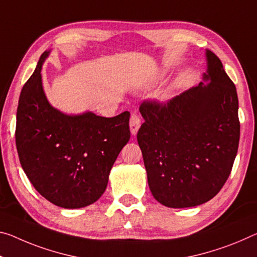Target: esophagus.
<instances>
[{
  "label": "esophagus",
  "instance_id": "1",
  "mask_svg": "<svg viewBox=\"0 0 257 257\" xmlns=\"http://www.w3.org/2000/svg\"><path fill=\"white\" fill-rule=\"evenodd\" d=\"M129 125H130V133H132L133 136H135L138 132V129L141 127V119L137 114L134 113L132 117H130Z\"/></svg>",
  "mask_w": 257,
  "mask_h": 257
}]
</instances>
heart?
<instances>
[{
  "label": "heart",
  "mask_w": 257,
  "mask_h": 257,
  "mask_svg": "<svg viewBox=\"0 0 257 257\" xmlns=\"http://www.w3.org/2000/svg\"><path fill=\"white\" fill-rule=\"evenodd\" d=\"M164 74H165V72H162V73H160V74H159V76L157 77V80H160L162 76H164Z\"/></svg>",
  "instance_id": "heart-1"
}]
</instances>
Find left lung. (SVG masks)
Listing matches in <instances>:
<instances>
[{"mask_svg":"<svg viewBox=\"0 0 257 257\" xmlns=\"http://www.w3.org/2000/svg\"><path fill=\"white\" fill-rule=\"evenodd\" d=\"M202 82L169 103L144 101L137 141L149 187L161 205L187 208L216 195L238 152L237 89L218 57L206 49Z\"/></svg>","mask_w":257,"mask_h":257,"instance_id":"8db88e82","label":"left lung"}]
</instances>
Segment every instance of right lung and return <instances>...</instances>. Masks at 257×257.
Instances as JSON below:
<instances>
[{
	"instance_id": "1",
	"label": "right lung",
	"mask_w": 257,
	"mask_h": 257,
	"mask_svg": "<svg viewBox=\"0 0 257 257\" xmlns=\"http://www.w3.org/2000/svg\"><path fill=\"white\" fill-rule=\"evenodd\" d=\"M50 52L40 57L20 93L16 145L24 172L42 197L62 208H82L106 190L113 164L129 142L130 113L104 117L55 108L41 75Z\"/></svg>"
}]
</instances>
